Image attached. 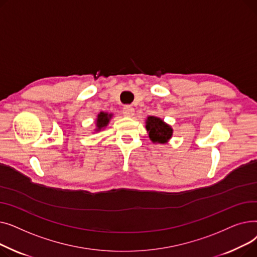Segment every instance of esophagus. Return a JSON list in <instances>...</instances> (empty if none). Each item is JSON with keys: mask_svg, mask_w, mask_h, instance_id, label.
Returning <instances> with one entry per match:
<instances>
[{"mask_svg": "<svg viewBox=\"0 0 257 257\" xmlns=\"http://www.w3.org/2000/svg\"><path fill=\"white\" fill-rule=\"evenodd\" d=\"M123 114L125 116H127V117L133 116V114H134V108L131 105L124 106V108H123Z\"/></svg>", "mask_w": 257, "mask_h": 257, "instance_id": "1", "label": "esophagus"}]
</instances>
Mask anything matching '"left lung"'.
Returning a JSON list of instances; mask_svg holds the SVG:
<instances>
[{
    "label": "left lung",
    "mask_w": 257,
    "mask_h": 257,
    "mask_svg": "<svg viewBox=\"0 0 257 257\" xmlns=\"http://www.w3.org/2000/svg\"><path fill=\"white\" fill-rule=\"evenodd\" d=\"M146 129L153 143L166 144L173 136L172 127L157 116H148L146 120Z\"/></svg>",
    "instance_id": "left-lung-1"
}]
</instances>
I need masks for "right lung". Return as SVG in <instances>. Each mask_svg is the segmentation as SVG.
Masks as SVG:
<instances>
[{
	"label": "right lung",
	"instance_id": "right-lung-1",
	"mask_svg": "<svg viewBox=\"0 0 257 257\" xmlns=\"http://www.w3.org/2000/svg\"><path fill=\"white\" fill-rule=\"evenodd\" d=\"M111 116H112L111 113L100 112L98 114L97 119H96V126H97V128L94 129V130H96V131H101L103 128H105L108 125V123H109Z\"/></svg>",
	"mask_w": 257,
	"mask_h": 257
}]
</instances>
